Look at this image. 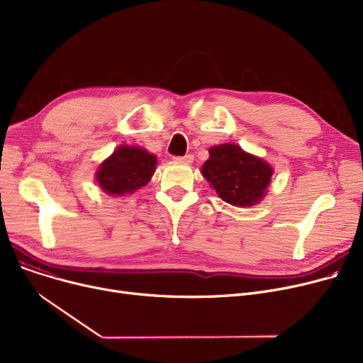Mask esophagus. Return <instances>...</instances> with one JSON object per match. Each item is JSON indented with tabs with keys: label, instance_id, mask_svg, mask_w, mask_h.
Listing matches in <instances>:
<instances>
[{
	"label": "esophagus",
	"instance_id": "1",
	"mask_svg": "<svg viewBox=\"0 0 363 363\" xmlns=\"http://www.w3.org/2000/svg\"><path fill=\"white\" fill-rule=\"evenodd\" d=\"M177 162H182V163H193L194 160V156L193 155H186V156H182V157H175Z\"/></svg>",
	"mask_w": 363,
	"mask_h": 363
}]
</instances>
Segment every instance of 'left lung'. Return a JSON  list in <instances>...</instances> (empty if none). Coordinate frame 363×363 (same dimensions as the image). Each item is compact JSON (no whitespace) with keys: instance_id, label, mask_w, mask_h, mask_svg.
I'll return each mask as SVG.
<instances>
[{"instance_id":"left-lung-1","label":"left lung","mask_w":363,"mask_h":363,"mask_svg":"<svg viewBox=\"0 0 363 363\" xmlns=\"http://www.w3.org/2000/svg\"><path fill=\"white\" fill-rule=\"evenodd\" d=\"M208 155L201 174L223 201L249 207L264 197L274 175L269 163L249 155L235 144L215 145L208 150Z\"/></svg>"}]
</instances>
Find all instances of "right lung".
Masks as SVG:
<instances>
[{
	"label": "right lung",
	"mask_w": 363,
	"mask_h": 363,
	"mask_svg": "<svg viewBox=\"0 0 363 363\" xmlns=\"http://www.w3.org/2000/svg\"><path fill=\"white\" fill-rule=\"evenodd\" d=\"M156 164V156L145 148L121 145L100 164L95 179L103 191L110 196L133 194L148 184Z\"/></svg>",
	"instance_id": "right-lung-1"
}]
</instances>
